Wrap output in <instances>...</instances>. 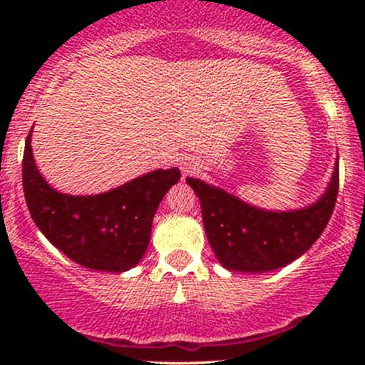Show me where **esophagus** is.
<instances>
[{
  "label": "esophagus",
  "instance_id": "1",
  "mask_svg": "<svg viewBox=\"0 0 365 365\" xmlns=\"http://www.w3.org/2000/svg\"><path fill=\"white\" fill-rule=\"evenodd\" d=\"M180 169H182L183 175H194L196 171H200V162L197 159H192V157H187L180 162Z\"/></svg>",
  "mask_w": 365,
  "mask_h": 365
}]
</instances>
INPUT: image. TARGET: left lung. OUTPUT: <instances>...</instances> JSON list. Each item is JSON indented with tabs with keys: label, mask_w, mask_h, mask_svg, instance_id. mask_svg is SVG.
I'll list each match as a JSON object with an SVG mask.
<instances>
[{
	"label": "left lung",
	"mask_w": 365,
	"mask_h": 365,
	"mask_svg": "<svg viewBox=\"0 0 365 365\" xmlns=\"http://www.w3.org/2000/svg\"><path fill=\"white\" fill-rule=\"evenodd\" d=\"M200 197L210 247L231 272H263L286 267L312 247L329 224L339 190V157L323 196L298 210L274 212L200 178H187Z\"/></svg>",
	"instance_id": "obj_1"
}]
</instances>
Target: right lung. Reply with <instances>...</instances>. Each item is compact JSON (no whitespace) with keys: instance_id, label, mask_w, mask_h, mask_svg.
<instances>
[{"instance_id":"1","label":"right lung","mask_w":365,"mask_h":365,"mask_svg":"<svg viewBox=\"0 0 365 365\" xmlns=\"http://www.w3.org/2000/svg\"><path fill=\"white\" fill-rule=\"evenodd\" d=\"M31 132L24 146L23 187L36 227L81 267L113 274L134 268L148 249L162 197L180 180L178 169H157L95 196H70L38 173Z\"/></svg>"}]
</instances>
